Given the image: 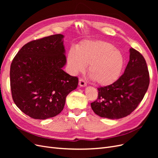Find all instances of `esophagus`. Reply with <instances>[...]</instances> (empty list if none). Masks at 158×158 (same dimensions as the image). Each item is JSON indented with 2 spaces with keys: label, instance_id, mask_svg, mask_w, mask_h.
<instances>
[{
  "label": "esophagus",
  "instance_id": "34e87169",
  "mask_svg": "<svg viewBox=\"0 0 158 158\" xmlns=\"http://www.w3.org/2000/svg\"><path fill=\"white\" fill-rule=\"evenodd\" d=\"M86 85H87L86 82H85L83 79L82 78L79 79V85L80 87H85L86 86Z\"/></svg>",
  "mask_w": 158,
  "mask_h": 158
}]
</instances>
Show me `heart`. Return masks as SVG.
Instances as JSON below:
<instances>
[{"mask_svg":"<svg viewBox=\"0 0 158 158\" xmlns=\"http://www.w3.org/2000/svg\"><path fill=\"white\" fill-rule=\"evenodd\" d=\"M67 63L73 74L84 72L88 66V73L102 85L113 84L121 76L125 64L122 52L110 43L103 41H85L76 51L71 49Z\"/></svg>","mask_w":158,"mask_h":158,"instance_id":"heart-1","label":"heart"}]
</instances>
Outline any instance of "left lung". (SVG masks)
<instances>
[{
    "label": "left lung",
    "mask_w": 158,
    "mask_h": 158,
    "mask_svg": "<svg viewBox=\"0 0 158 158\" xmlns=\"http://www.w3.org/2000/svg\"><path fill=\"white\" fill-rule=\"evenodd\" d=\"M124 74L113 84L98 88V98L91 103L101 117L118 119L130 114L144 98L150 84L146 62L139 52L131 48Z\"/></svg>",
    "instance_id": "left-lung-1"
}]
</instances>
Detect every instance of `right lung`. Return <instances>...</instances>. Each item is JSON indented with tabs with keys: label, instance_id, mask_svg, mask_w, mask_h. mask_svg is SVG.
<instances>
[{
	"label": "right lung",
	"instance_id": "obj_1",
	"mask_svg": "<svg viewBox=\"0 0 158 158\" xmlns=\"http://www.w3.org/2000/svg\"><path fill=\"white\" fill-rule=\"evenodd\" d=\"M64 35L56 34L23 45L10 66L14 102L35 119L55 117L64 108L66 98L76 89L78 78L63 70L66 63Z\"/></svg>",
	"mask_w": 158,
	"mask_h": 158
}]
</instances>
